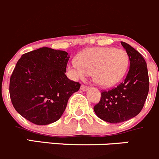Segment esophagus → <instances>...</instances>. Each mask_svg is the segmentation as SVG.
Here are the masks:
<instances>
[{
	"mask_svg": "<svg viewBox=\"0 0 159 159\" xmlns=\"http://www.w3.org/2000/svg\"><path fill=\"white\" fill-rule=\"evenodd\" d=\"M81 91H86L87 90H89V87H88V86L84 85V84H81Z\"/></svg>",
	"mask_w": 159,
	"mask_h": 159,
	"instance_id": "esophagus-1",
	"label": "esophagus"
}]
</instances>
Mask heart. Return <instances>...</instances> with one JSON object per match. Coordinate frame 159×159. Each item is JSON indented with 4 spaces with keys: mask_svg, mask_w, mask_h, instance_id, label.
<instances>
[{
    "mask_svg": "<svg viewBox=\"0 0 159 159\" xmlns=\"http://www.w3.org/2000/svg\"><path fill=\"white\" fill-rule=\"evenodd\" d=\"M129 59L121 48H91L78 54L77 61L68 66L70 75L81 78L90 72L94 82L102 87H111L122 80L127 72Z\"/></svg>",
    "mask_w": 159,
    "mask_h": 159,
    "instance_id": "1",
    "label": "heart"
}]
</instances>
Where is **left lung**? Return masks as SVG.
<instances>
[{"label":"left lung","mask_w":159,"mask_h":159,"mask_svg":"<svg viewBox=\"0 0 159 159\" xmlns=\"http://www.w3.org/2000/svg\"><path fill=\"white\" fill-rule=\"evenodd\" d=\"M129 57V73L122 83L102 92L101 100L94 107L96 115L103 121L116 124L139 115L149 90L147 64L142 54L125 42H121Z\"/></svg>","instance_id":"8db88e82"}]
</instances>
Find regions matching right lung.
I'll return each mask as SVG.
<instances>
[{"mask_svg":"<svg viewBox=\"0 0 159 159\" xmlns=\"http://www.w3.org/2000/svg\"><path fill=\"white\" fill-rule=\"evenodd\" d=\"M70 55L64 51L41 48L23 54L10 79V97L15 110L39 125L55 122L68 99L81 84L65 75Z\"/></svg>","mask_w":159,"mask_h":159,"instance_id":"obj_1","label":"right lung"}]
</instances>
